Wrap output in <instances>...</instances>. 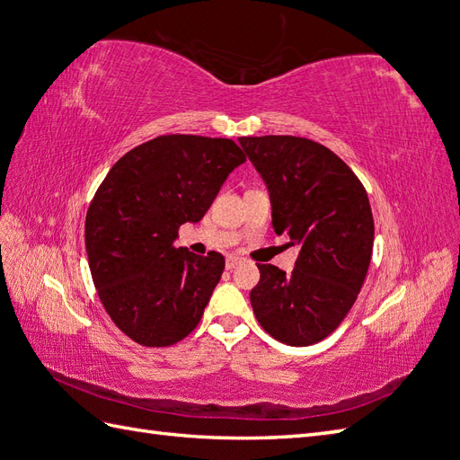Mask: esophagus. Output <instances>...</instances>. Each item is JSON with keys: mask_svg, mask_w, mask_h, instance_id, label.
Here are the masks:
<instances>
[{"mask_svg": "<svg viewBox=\"0 0 460 460\" xmlns=\"http://www.w3.org/2000/svg\"><path fill=\"white\" fill-rule=\"evenodd\" d=\"M243 261L239 259V256H234V254H229L227 256V261H226V269L227 270H233V269H237V266L241 264Z\"/></svg>", "mask_w": 460, "mask_h": 460, "instance_id": "esophagus-1", "label": "esophagus"}]
</instances>
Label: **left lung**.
<instances>
[{
	"label": "left lung",
	"instance_id": "8db88e82",
	"mask_svg": "<svg viewBox=\"0 0 460 460\" xmlns=\"http://www.w3.org/2000/svg\"><path fill=\"white\" fill-rule=\"evenodd\" d=\"M239 145L269 190L276 234L300 249L292 272L256 264L252 312L282 343L314 345L343 322L365 282L375 244L368 196L343 160L309 138L239 137Z\"/></svg>",
	"mask_w": 460,
	"mask_h": 460
}]
</instances>
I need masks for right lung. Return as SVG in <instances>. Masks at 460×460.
Returning <instances> with one entry per match:
<instances>
[{"instance_id": "1", "label": "right lung", "mask_w": 460, "mask_h": 460, "mask_svg": "<svg viewBox=\"0 0 460 460\" xmlns=\"http://www.w3.org/2000/svg\"><path fill=\"white\" fill-rule=\"evenodd\" d=\"M243 163L231 138L164 135L123 155L95 191L85 216L93 286L138 345H174L199 323L226 259L176 249L174 239L206 216Z\"/></svg>"}]
</instances>
